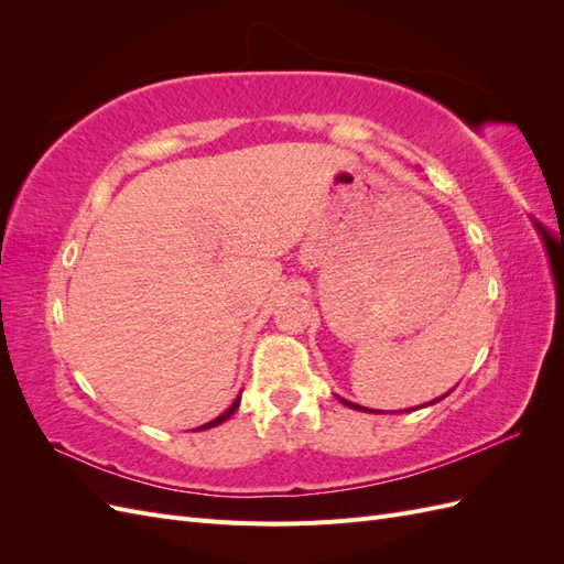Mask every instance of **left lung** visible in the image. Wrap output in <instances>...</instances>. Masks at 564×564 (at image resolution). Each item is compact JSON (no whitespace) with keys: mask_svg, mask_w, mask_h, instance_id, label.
Returning <instances> with one entry per match:
<instances>
[{"mask_svg":"<svg viewBox=\"0 0 564 564\" xmlns=\"http://www.w3.org/2000/svg\"><path fill=\"white\" fill-rule=\"evenodd\" d=\"M440 400H442V398H440ZM340 402L348 404V406H352V409H360V412H362V409H365V406H357V404H352V402H348V400H340ZM433 402H437V400H433ZM365 412H367V409H365Z\"/></svg>","mask_w":564,"mask_h":564,"instance_id":"1","label":"left lung"}]
</instances>
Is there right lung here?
I'll return each instance as SVG.
<instances>
[{"label": "right lung", "mask_w": 564, "mask_h": 564, "mask_svg": "<svg viewBox=\"0 0 564 564\" xmlns=\"http://www.w3.org/2000/svg\"><path fill=\"white\" fill-rule=\"evenodd\" d=\"M237 404H240V398H237V400H235V402H232V404H230V406L226 409V412H224V414H220L218 419L209 421L207 425H202V431H207V429H214V425H218V423H224V421H226V419H228L230 414H235V409H237Z\"/></svg>", "instance_id": "obj_1"}]
</instances>
